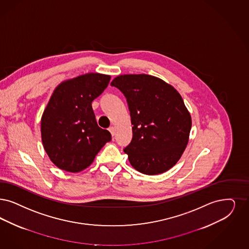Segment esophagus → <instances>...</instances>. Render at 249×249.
Segmentation results:
<instances>
[{
  "mask_svg": "<svg viewBox=\"0 0 249 249\" xmlns=\"http://www.w3.org/2000/svg\"><path fill=\"white\" fill-rule=\"evenodd\" d=\"M109 131L111 132V136H112V137H114V135H115V129H114V127H113V126H111V127L109 128Z\"/></svg>",
  "mask_w": 249,
  "mask_h": 249,
  "instance_id": "obj_1",
  "label": "esophagus"
}]
</instances>
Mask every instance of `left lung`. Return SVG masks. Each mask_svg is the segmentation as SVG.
I'll list each match as a JSON object with an SVG mask.
<instances>
[{"label": "left lung", "instance_id": "1", "mask_svg": "<svg viewBox=\"0 0 249 249\" xmlns=\"http://www.w3.org/2000/svg\"><path fill=\"white\" fill-rule=\"evenodd\" d=\"M111 86L126 98L133 138L124 151L137 171L162 174L176 164L188 143L192 121L175 88L149 74H123Z\"/></svg>", "mask_w": 249, "mask_h": 249}]
</instances>
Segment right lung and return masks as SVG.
Returning <instances> with one entry per match:
<instances>
[{
  "mask_svg": "<svg viewBox=\"0 0 249 249\" xmlns=\"http://www.w3.org/2000/svg\"><path fill=\"white\" fill-rule=\"evenodd\" d=\"M111 76L82 74L60 84L41 117V139L58 168L78 173L90 165L111 133L98 125L93 101L108 87Z\"/></svg>",
  "mask_w": 249,
  "mask_h": 249,
  "instance_id": "add662e5",
  "label": "right lung"
}]
</instances>
